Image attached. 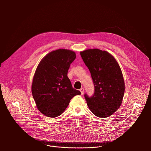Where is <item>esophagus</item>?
Instances as JSON below:
<instances>
[{
  "instance_id": "obj_1",
  "label": "esophagus",
  "mask_w": 151,
  "mask_h": 151,
  "mask_svg": "<svg viewBox=\"0 0 151 151\" xmlns=\"http://www.w3.org/2000/svg\"><path fill=\"white\" fill-rule=\"evenodd\" d=\"M79 90H80V91H81V94H83V93H84V89H83V88H81Z\"/></svg>"
}]
</instances>
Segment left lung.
Listing matches in <instances>:
<instances>
[{
	"mask_svg": "<svg viewBox=\"0 0 151 151\" xmlns=\"http://www.w3.org/2000/svg\"><path fill=\"white\" fill-rule=\"evenodd\" d=\"M80 54L91 73L95 88L92 97L84 95L87 105L96 116L108 117L119 108L125 91L119 64L112 54L97 48L84 50Z\"/></svg>",
	"mask_w": 151,
	"mask_h": 151,
	"instance_id": "obj_1",
	"label": "left lung"
}]
</instances>
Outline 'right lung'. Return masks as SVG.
Returning a JSON list of instances; mask_svg holds the SVG:
<instances>
[{"label": "right lung", "mask_w": 151, "mask_h": 151, "mask_svg": "<svg viewBox=\"0 0 151 151\" xmlns=\"http://www.w3.org/2000/svg\"><path fill=\"white\" fill-rule=\"evenodd\" d=\"M76 53L69 50L52 51L43 58L36 69L32 93L37 109L44 115L55 118L65 111L79 91L74 89L68 77Z\"/></svg>", "instance_id": "right-lung-1"}]
</instances>
